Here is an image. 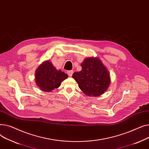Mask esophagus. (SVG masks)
I'll return each instance as SVG.
<instances>
[{
	"label": "esophagus",
	"instance_id": "esophagus-1",
	"mask_svg": "<svg viewBox=\"0 0 149 149\" xmlns=\"http://www.w3.org/2000/svg\"><path fill=\"white\" fill-rule=\"evenodd\" d=\"M73 73H74L73 70H69V71L67 72V74H68V75L69 77H72Z\"/></svg>",
	"mask_w": 149,
	"mask_h": 149
}]
</instances>
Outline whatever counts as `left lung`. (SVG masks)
Here are the masks:
<instances>
[{"label":"left lung","instance_id":"obj_1","mask_svg":"<svg viewBox=\"0 0 149 149\" xmlns=\"http://www.w3.org/2000/svg\"><path fill=\"white\" fill-rule=\"evenodd\" d=\"M81 71L74 72L72 77L80 89L88 96L98 97L106 91L111 83L110 75L97 57L84 59Z\"/></svg>","mask_w":149,"mask_h":149}]
</instances>
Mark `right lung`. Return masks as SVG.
Instances as JSON below:
<instances>
[{"instance_id":"obj_1","label":"right lung","mask_w":149,"mask_h":149,"mask_svg":"<svg viewBox=\"0 0 149 149\" xmlns=\"http://www.w3.org/2000/svg\"><path fill=\"white\" fill-rule=\"evenodd\" d=\"M67 78L68 75L60 70H57L49 60L43 62L36 71V83L44 92H51L55 88H58Z\"/></svg>"}]
</instances>
